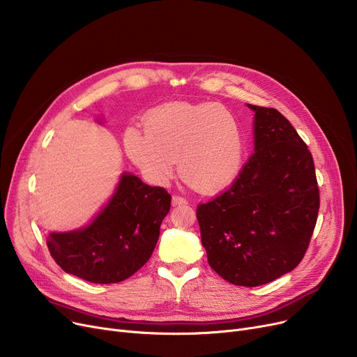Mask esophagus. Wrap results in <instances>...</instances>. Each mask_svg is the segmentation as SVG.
<instances>
[{"label": "esophagus", "mask_w": 357, "mask_h": 357, "mask_svg": "<svg viewBox=\"0 0 357 357\" xmlns=\"http://www.w3.org/2000/svg\"><path fill=\"white\" fill-rule=\"evenodd\" d=\"M186 204V199L182 198V197H178V195H174L172 197V205L174 207H178V205H185Z\"/></svg>", "instance_id": "34e87169"}]
</instances>
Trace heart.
<instances>
[{
	"label": "heart",
	"instance_id": "1",
	"mask_svg": "<svg viewBox=\"0 0 357 357\" xmlns=\"http://www.w3.org/2000/svg\"><path fill=\"white\" fill-rule=\"evenodd\" d=\"M127 155L150 182L179 175L207 195L224 191L238 176L246 156V135L230 109L217 102H171L146 117V130L128 127Z\"/></svg>",
	"mask_w": 357,
	"mask_h": 357
}]
</instances>
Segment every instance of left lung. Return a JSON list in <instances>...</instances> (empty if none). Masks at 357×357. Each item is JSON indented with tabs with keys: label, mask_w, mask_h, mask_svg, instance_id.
Wrapping results in <instances>:
<instances>
[{
	"label": "left lung",
	"mask_w": 357,
	"mask_h": 357,
	"mask_svg": "<svg viewBox=\"0 0 357 357\" xmlns=\"http://www.w3.org/2000/svg\"><path fill=\"white\" fill-rule=\"evenodd\" d=\"M255 112V153L231 188L201 204L197 218L210 266L230 284L259 287L298 266L312 236L320 195L314 160L275 108Z\"/></svg>",
	"instance_id": "1"
}]
</instances>
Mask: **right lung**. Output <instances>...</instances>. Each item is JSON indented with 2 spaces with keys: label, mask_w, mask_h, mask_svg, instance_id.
<instances>
[{
  "label": "right lung",
  "mask_w": 357,
  "mask_h": 357,
  "mask_svg": "<svg viewBox=\"0 0 357 357\" xmlns=\"http://www.w3.org/2000/svg\"><path fill=\"white\" fill-rule=\"evenodd\" d=\"M102 124V119H97ZM171 195L123 172L114 192L88 224L50 231L52 257L66 273L92 284H117L135 275L152 256Z\"/></svg>",
  "instance_id": "obj_1"
}]
</instances>
